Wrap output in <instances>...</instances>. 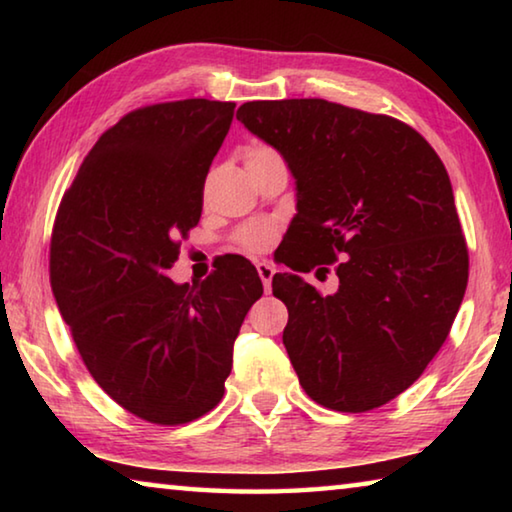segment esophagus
I'll use <instances>...</instances> for the list:
<instances>
[{
    "instance_id": "34e87169",
    "label": "esophagus",
    "mask_w": 512,
    "mask_h": 512,
    "mask_svg": "<svg viewBox=\"0 0 512 512\" xmlns=\"http://www.w3.org/2000/svg\"><path fill=\"white\" fill-rule=\"evenodd\" d=\"M257 273H259V280L264 284V291L271 293V282H273V275H275V266L268 264V262H257Z\"/></svg>"
}]
</instances>
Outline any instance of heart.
<instances>
[{
	"label": "heart",
	"instance_id": "1",
	"mask_svg": "<svg viewBox=\"0 0 512 512\" xmlns=\"http://www.w3.org/2000/svg\"><path fill=\"white\" fill-rule=\"evenodd\" d=\"M271 149H264V146H257V149H250L246 158H250V155H257V153H266ZM275 239V228L271 223H248L246 228L239 230V244L241 248L246 250H264L271 246V241Z\"/></svg>",
	"mask_w": 512,
	"mask_h": 512
}]
</instances>
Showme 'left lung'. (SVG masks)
Instances as JSON below:
<instances>
[{"instance_id":"obj_1","label":"left lung","mask_w":512,"mask_h":512,"mask_svg":"<svg viewBox=\"0 0 512 512\" xmlns=\"http://www.w3.org/2000/svg\"><path fill=\"white\" fill-rule=\"evenodd\" d=\"M237 119L296 178L293 271L339 275L323 296L277 273L282 341L311 400L343 413L391 402L436 357L461 307L470 259L438 153L404 121L325 99L248 101ZM316 273V275H318Z\"/></svg>"}]
</instances>
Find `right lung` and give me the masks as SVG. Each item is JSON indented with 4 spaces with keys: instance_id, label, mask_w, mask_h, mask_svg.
Returning <instances> with one entry per match:
<instances>
[{
    "instance_id": "add662e5",
    "label": "right lung",
    "mask_w": 512,
    "mask_h": 512,
    "mask_svg": "<svg viewBox=\"0 0 512 512\" xmlns=\"http://www.w3.org/2000/svg\"><path fill=\"white\" fill-rule=\"evenodd\" d=\"M232 115L235 103L210 99L128 112L85 155L51 232V291L85 368L164 427L221 402L239 327L264 293L244 257L192 287L167 275Z\"/></svg>"
}]
</instances>
